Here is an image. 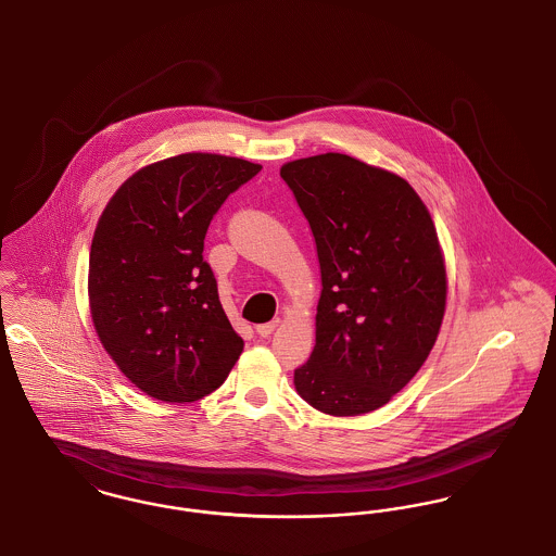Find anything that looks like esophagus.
Masks as SVG:
<instances>
[{"mask_svg":"<svg viewBox=\"0 0 556 556\" xmlns=\"http://www.w3.org/2000/svg\"><path fill=\"white\" fill-rule=\"evenodd\" d=\"M278 324H280V320L276 318V320L267 321V324H260L255 330H257V334H260V337H264L265 339V337H269V334L278 328Z\"/></svg>","mask_w":556,"mask_h":556,"instance_id":"34e87169","label":"esophagus"}]
</instances>
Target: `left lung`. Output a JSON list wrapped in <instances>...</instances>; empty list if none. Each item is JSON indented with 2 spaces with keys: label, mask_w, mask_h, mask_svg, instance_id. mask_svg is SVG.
I'll use <instances>...</instances> for the list:
<instances>
[{
  "label": "left lung",
  "mask_w": 556,
  "mask_h": 556,
  "mask_svg": "<svg viewBox=\"0 0 556 556\" xmlns=\"http://www.w3.org/2000/svg\"><path fill=\"white\" fill-rule=\"evenodd\" d=\"M320 262L316 345L296 393L330 416L384 406L420 370L445 314L429 208L404 177L326 152L282 165Z\"/></svg>",
  "instance_id": "left-lung-1"
}]
</instances>
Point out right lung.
<instances>
[{"label": "right lung", "instance_id": "obj_1", "mask_svg": "<svg viewBox=\"0 0 556 556\" xmlns=\"http://www.w3.org/2000/svg\"><path fill=\"white\" fill-rule=\"evenodd\" d=\"M260 172L236 156L177 154L125 179L98 219L91 321L118 370L154 400L205 397L242 353L203 249L213 215Z\"/></svg>", "mask_w": 556, "mask_h": 556}]
</instances>
